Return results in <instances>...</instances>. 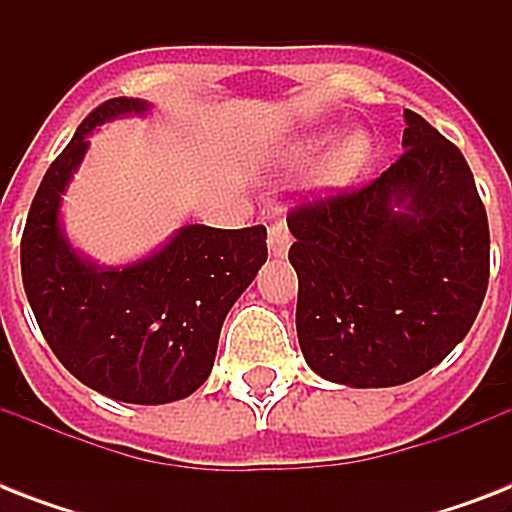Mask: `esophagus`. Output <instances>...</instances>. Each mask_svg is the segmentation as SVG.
<instances>
[{
  "label": "esophagus",
  "instance_id": "obj_1",
  "mask_svg": "<svg viewBox=\"0 0 512 512\" xmlns=\"http://www.w3.org/2000/svg\"><path fill=\"white\" fill-rule=\"evenodd\" d=\"M289 244H292V236H289L287 223L276 220V223L268 228V249H271V255L273 257H284V255H287Z\"/></svg>",
  "mask_w": 512,
  "mask_h": 512
}]
</instances>
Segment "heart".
<instances>
[{
	"instance_id": "1",
	"label": "heart",
	"mask_w": 512,
	"mask_h": 512,
	"mask_svg": "<svg viewBox=\"0 0 512 512\" xmlns=\"http://www.w3.org/2000/svg\"><path fill=\"white\" fill-rule=\"evenodd\" d=\"M324 140L327 138H311L300 148V154H313ZM369 159H372V140L366 138L364 132H353L324 159L319 170V183L327 188L348 185L369 164Z\"/></svg>"
}]
</instances>
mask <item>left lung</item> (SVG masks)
Masks as SVG:
<instances>
[{
	"label": "left lung",
	"mask_w": 512,
	"mask_h": 512,
	"mask_svg": "<svg viewBox=\"0 0 512 512\" xmlns=\"http://www.w3.org/2000/svg\"><path fill=\"white\" fill-rule=\"evenodd\" d=\"M404 154L361 188L305 196L295 244L297 337L313 372L390 388L441 364L489 287V220L465 156L404 111Z\"/></svg>",
	"instance_id": "left-lung-1"
}]
</instances>
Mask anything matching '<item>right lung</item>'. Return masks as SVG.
Here are the masks:
<instances>
[{
    "instance_id": "add662e5",
    "label": "right lung",
    "mask_w": 512,
    "mask_h": 512,
    "mask_svg": "<svg viewBox=\"0 0 512 512\" xmlns=\"http://www.w3.org/2000/svg\"><path fill=\"white\" fill-rule=\"evenodd\" d=\"M148 103L111 98L92 111L44 172L20 239L23 289L58 361L87 388L127 404H170L212 372L225 316L268 260L265 225H185L156 255L98 268L68 247L60 193L98 124Z\"/></svg>"
}]
</instances>
